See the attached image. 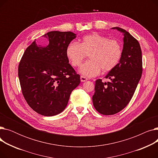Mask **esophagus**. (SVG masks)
Wrapping results in <instances>:
<instances>
[{
  "label": "esophagus",
  "mask_w": 158,
  "mask_h": 158,
  "mask_svg": "<svg viewBox=\"0 0 158 158\" xmlns=\"http://www.w3.org/2000/svg\"><path fill=\"white\" fill-rule=\"evenodd\" d=\"M80 79H81V82H85V81H86L88 80V79L86 77H85V76H81Z\"/></svg>",
  "instance_id": "obj_1"
}]
</instances>
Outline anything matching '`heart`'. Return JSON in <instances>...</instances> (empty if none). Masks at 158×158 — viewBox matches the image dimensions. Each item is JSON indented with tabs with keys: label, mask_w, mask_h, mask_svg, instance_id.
Masks as SVG:
<instances>
[{
	"label": "heart",
	"mask_w": 158,
	"mask_h": 158,
	"mask_svg": "<svg viewBox=\"0 0 158 158\" xmlns=\"http://www.w3.org/2000/svg\"><path fill=\"white\" fill-rule=\"evenodd\" d=\"M123 49L117 40L94 33L85 36L80 44L72 41L66 48V55L70 64L79 66L88 55L90 60L80 68V72L87 77H95L101 70L107 72L113 70L120 61Z\"/></svg>",
	"instance_id": "1"
}]
</instances>
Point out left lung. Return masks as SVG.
<instances>
[{
    "label": "left lung",
    "mask_w": 158,
    "mask_h": 158,
    "mask_svg": "<svg viewBox=\"0 0 158 158\" xmlns=\"http://www.w3.org/2000/svg\"><path fill=\"white\" fill-rule=\"evenodd\" d=\"M123 35V47L120 63L106 79L111 81H95L92 97L95 110L104 115H112L125 108L133 96L142 73V50L138 40L129 32L113 27Z\"/></svg>",
    "instance_id": "1"
}]
</instances>
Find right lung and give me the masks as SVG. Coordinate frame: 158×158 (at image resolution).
Masks as SVG:
<instances>
[{
  "label": "right lung",
  "instance_id": "1",
  "mask_svg": "<svg viewBox=\"0 0 158 158\" xmlns=\"http://www.w3.org/2000/svg\"><path fill=\"white\" fill-rule=\"evenodd\" d=\"M43 36L46 46L35 40L25 51L18 74L22 94L36 113L51 117L67 106L72 91L80 84V75L69 64L66 48L76 35L67 31H51Z\"/></svg>",
  "mask_w": 158,
  "mask_h": 158
}]
</instances>
